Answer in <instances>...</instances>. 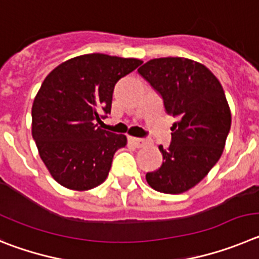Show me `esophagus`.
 <instances>
[{
	"mask_svg": "<svg viewBox=\"0 0 259 259\" xmlns=\"http://www.w3.org/2000/svg\"><path fill=\"white\" fill-rule=\"evenodd\" d=\"M129 143L132 144V146L137 147V148H141V147L146 146L147 141H144V139L142 138H135V137H129Z\"/></svg>",
	"mask_w": 259,
	"mask_h": 259,
	"instance_id": "34e87169",
	"label": "esophagus"
}]
</instances>
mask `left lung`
Here are the masks:
<instances>
[{
  "instance_id": "8db88e82",
  "label": "left lung",
  "mask_w": 259,
  "mask_h": 259,
  "mask_svg": "<svg viewBox=\"0 0 259 259\" xmlns=\"http://www.w3.org/2000/svg\"><path fill=\"white\" fill-rule=\"evenodd\" d=\"M162 97L165 111L178 118L171 143L158 146L162 165L146 174L158 192L183 193L195 187L222 156L231 127V111L218 78L187 58L151 59L138 69Z\"/></svg>"
}]
</instances>
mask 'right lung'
I'll return each instance as SVG.
<instances>
[{
  "instance_id": "1",
  "label": "right lung",
  "mask_w": 259,
  "mask_h": 259,
  "mask_svg": "<svg viewBox=\"0 0 259 259\" xmlns=\"http://www.w3.org/2000/svg\"><path fill=\"white\" fill-rule=\"evenodd\" d=\"M142 63L95 53L72 58L46 76L32 106V137L63 187L88 191L106 181L113 155L127 139L96 121L111 113L116 82Z\"/></svg>"
}]
</instances>
